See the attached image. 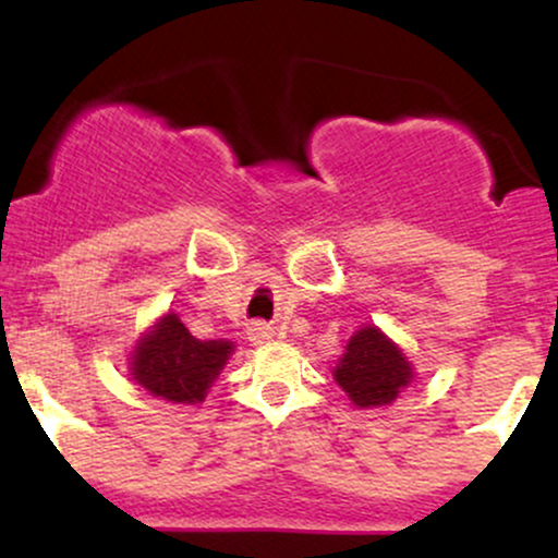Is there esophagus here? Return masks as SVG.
<instances>
[{
  "mask_svg": "<svg viewBox=\"0 0 558 558\" xmlns=\"http://www.w3.org/2000/svg\"><path fill=\"white\" fill-rule=\"evenodd\" d=\"M248 341H252L254 345H259V343H267V341H272V330L267 328L265 323H254L252 328H248Z\"/></svg>",
  "mask_w": 558,
  "mask_h": 558,
  "instance_id": "obj_1",
  "label": "esophagus"
}]
</instances>
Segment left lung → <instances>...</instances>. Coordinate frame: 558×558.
<instances>
[{
  "label": "left lung",
  "instance_id": "1",
  "mask_svg": "<svg viewBox=\"0 0 558 558\" xmlns=\"http://www.w3.org/2000/svg\"><path fill=\"white\" fill-rule=\"evenodd\" d=\"M332 380L343 388L356 409L390 407L414 380L407 354L377 325H364L349 338Z\"/></svg>",
  "mask_w": 558,
  "mask_h": 558
}]
</instances>
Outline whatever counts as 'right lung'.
I'll return each instance as SVG.
<instances>
[{"mask_svg": "<svg viewBox=\"0 0 558 558\" xmlns=\"http://www.w3.org/2000/svg\"><path fill=\"white\" fill-rule=\"evenodd\" d=\"M233 351L235 345L226 338L198 341L175 312H165L133 345L128 369L155 399L202 403Z\"/></svg>", "mask_w": 558, "mask_h": 558, "instance_id": "1", "label": "right lung"}]
</instances>
